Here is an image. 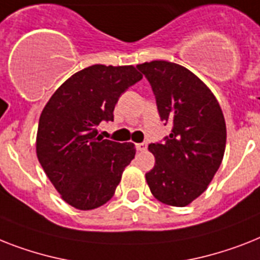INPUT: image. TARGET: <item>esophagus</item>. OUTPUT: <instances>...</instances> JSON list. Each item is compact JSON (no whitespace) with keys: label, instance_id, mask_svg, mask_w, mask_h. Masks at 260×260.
Returning a JSON list of instances; mask_svg holds the SVG:
<instances>
[{"label":"esophagus","instance_id":"34e87169","mask_svg":"<svg viewBox=\"0 0 260 260\" xmlns=\"http://www.w3.org/2000/svg\"><path fill=\"white\" fill-rule=\"evenodd\" d=\"M147 148H148V144H147V143H139V144H136L137 151L143 152V151H145Z\"/></svg>","mask_w":260,"mask_h":260}]
</instances>
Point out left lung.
<instances>
[{
	"mask_svg": "<svg viewBox=\"0 0 260 260\" xmlns=\"http://www.w3.org/2000/svg\"><path fill=\"white\" fill-rule=\"evenodd\" d=\"M136 68L151 84L160 120L172 124L163 143L149 144L156 161L145 179L161 203L184 207L206 191L220 167L224 116L206 84L184 67L160 60Z\"/></svg>",
	"mask_w": 260,
	"mask_h": 260,
	"instance_id": "left-lung-1",
	"label": "left lung"
}]
</instances>
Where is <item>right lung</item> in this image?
Masks as SVG:
<instances>
[{
	"label": "right lung",
	"instance_id": "add662e5",
	"mask_svg": "<svg viewBox=\"0 0 260 260\" xmlns=\"http://www.w3.org/2000/svg\"><path fill=\"white\" fill-rule=\"evenodd\" d=\"M141 79L132 65H92L69 77L42 111L37 157L72 207L86 211L107 203L135 157L132 143L103 140L96 126L113 121L119 97Z\"/></svg>",
	"mask_w": 260,
	"mask_h": 260
}]
</instances>
